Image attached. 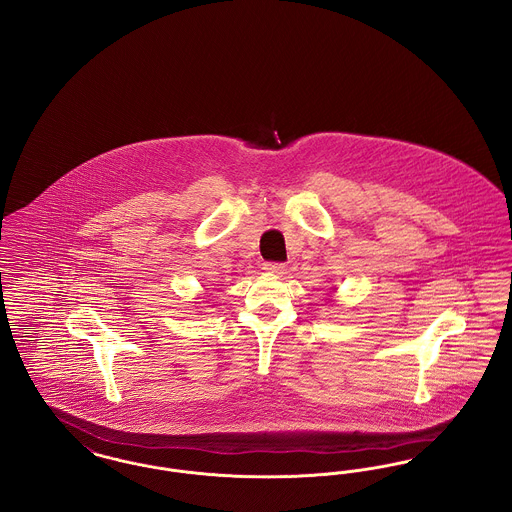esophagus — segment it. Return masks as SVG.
<instances>
[{"mask_svg": "<svg viewBox=\"0 0 512 512\" xmlns=\"http://www.w3.org/2000/svg\"><path fill=\"white\" fill-rule=\"evenodd\" d=\"M265 270L270 274H282L284 272V265L282 263H265Z\"/></svg>", "mask_w": 512, "mask_h": 512, "instance_id": "1", "label": "esophagus"}]
</instances>
